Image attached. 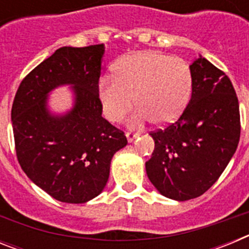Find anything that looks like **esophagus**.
Returning a JSON list of instances; mask_svg holds the SVG:
<instances>
[{"label": "esophagus", "instance_id": "34e87169", "mask_svg": "<svg viewBox=\"0 0 249 249\" xmlns=\"http://www.w3.org/2000/svg\"><path fill=\"white\" fill-rule=\"evenodd\" d=\"M126 137H127V141L131 143V142H133V141L138 137V135L137 133H133V132H127Z\"/></svg>", "mask_w": 249, "mask_h": 249}]
</instances>
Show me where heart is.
I'll return each mask as SVG.
<instances>
[{"instance_id": "obj_1", "label": "heart", "mask_w": 249, "mask_h": 249, "mask_svg": "<svg viewBox=\"0 0 249 249\" xmlns=\"http://www.w3.org/2000/svg\"><path fill=\"white\" fill-rule=\"evenodd\" d=\"M192 91V71L181 57L157 51H143L123 58L116 74H106L98 83L103 113L117 122L131 108L135 97L138 106L127 123L140 128L153 120L158 124L172 122L182 113Z\"/></svg>"}]
</instances>
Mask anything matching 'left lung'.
<instances>
[{"label": "left lung", "mask_w": 249, "mask_h": 249, "mask_svg": "<svg viewBox=\"0 0 249 249\" xmlns=\"http://www.w3.org/2000/svg\"><path fill=\"white\" fill-rule=\"evenodd\" d=\"M190 67V103L175 123L152 132L155 151L146 162L156 190L182 202L199 197L214 184L241 135L238 98L230 78L201 54Z\"/></svg>", "instance_id": "8db88e82"}]
</instances>
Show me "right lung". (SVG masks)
<instances>
[{
    "instance_id": "obj_1",
    "label": "right lung",
    "mask_w": 249,
    "mask_h": 249,
    "mask_svg": "<svg viewBox=\"0 0 249 249\" xmlns=\"http://www.w3.org/2000/svg\"><path fill=\"white\" fill-rule=\"evenodd\" d=\"M105 45L61 47L25 77L11 111L17 160L41 190L65 203H86L107 184L114 153L127 144L102 117L98 80ZM70 85L74 106L53 114L48 96Z\"/></svg>"
}]
</instances>
